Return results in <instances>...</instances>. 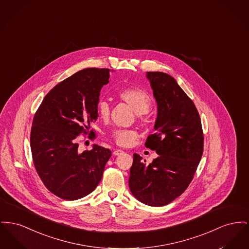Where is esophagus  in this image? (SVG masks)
Returning a JSON list of instances; mask_svg holds the SVG:
<instances>
[{"mask_svg": "<svg viewBox=\"0 0 249 249\" xmlns=\"http://www.w3.org/2000/svg\"><path fill=\"white\" fill-rule=\"evenodd\" d=\"M113 153H114V155H116V156H118V155H122V154L124 153V150H122V149H115Z\"/></svg>", "mask_w": 249, "mask_h": 249, "instance_id": "34e87169", "label": "esophagus"}]
</instances>
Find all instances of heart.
<instances>
[{
  "mask_svg": "<svg viewBox=\"0 0 249 249\" xmlns=\"http://www.w3.org/2000/svg\"><path fill=\"white\" fill-rule=\"evenodd\" d=\"M118 97L121 101L127 103L131 106L134 112L136 113L137 117L140 115L145 114L152 103V99L150 95L146 92V90L141 88H126L121 90L118 93ZM98 114L103 121H107L110 117L111 108L110 104L106 101H100L97 106ZM137 132L131 129H115L111 132L112 139L117 143L118 146H130L137 138Z\"/></svg>",
  "mask_w": 249,
  "mask_h": 249,
  "instance_id": "b5f03b06",
  "label": "heart"
}]
</instances>
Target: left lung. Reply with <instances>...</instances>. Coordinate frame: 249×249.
<instances>
[{
  "instance_id": "8db88e82",
  "label": "left lung",
  "mask_w": 249,
  "mask_h": 249,
  "mask_svg": "<svg viewBox=\"0 0 249 249\" xmlns=\"http://www.w3.org/2000/svg\"><path fill=\"white\" fill-rule=\"evenodd\" d=\"M158 105L155 133L145 146L159 155L149 164L133 154L129 186L142 203L161 207L187 189L203 153L199 114L175 79L159 71L146 72Z\"/></svg>"
}]
</instances>
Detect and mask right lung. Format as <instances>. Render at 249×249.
Here are the masks:
<instances>
[{
  "label": "right lung",
  "instance_id": "right-lung-1",
  "mask_svg": "<svg viewBox=\"0 0 249 249\" xmlns=\"http://www.w3.org/2000/svg\"><path fill=\"white\" fill-rule=\"evenodd\" d=\"M110 70L90 68L53 88L33 119L30 145L36 170L46 188L66 200L89 195L100 183L112 152L94 145L79 151V135L96 138L90 125L97 120L101 89Z\"/></svg>",
  "mask_w": 249,
  "mask_h": 249
}]
</instances>
